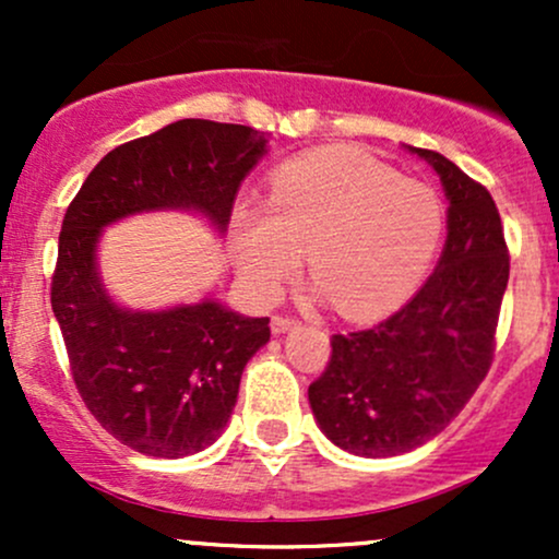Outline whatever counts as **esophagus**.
<instances>
[{
  "mask_svg": "<svg viewBox=\"0 0 559 559\" xmlns=\"http://www.w3.org/2000/svg\"><path fill=\"white\" fill-rule=\"evenodd\" d=\"M297 325H299V320H294V318H284V316H275V318L271 320V329H273V333H286V331L297 329Z\"/></svg>",
  "mask_w": 559,
  "mask_h": 559,
  "instance_id": "esophagus-1",
  "label": "esophagus"
}]
</instances>
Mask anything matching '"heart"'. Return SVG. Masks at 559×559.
<instances>
[{"label":"heart","instance_id":"heart-1","mask_svg":"<svg viewBox=\"0 0 559 559\" xmlns=\"http://www.w3.org/2000/svg\"><path fill=\"white\" fill-rule=\"evenodd\" d=\"M441 228L431 186L355 152L323 150L275 170L267 210L236 215V265L249 292L271 301L307 249L320 297L349 318L376 316L415 286Z\"/></svg>","mask_w":559,"mask_h":559}]
</instances>
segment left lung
<instances>
[{
    "label": "left lung",
    "instance_id": "1",
    "mask_svg": "<svg viewBox=\"0 0 559 559\" xmlns=\"http://www.w3.org/2000/svg\"><path fill=\"white\" fill-rule=\"evenodd\" d=\"M404 150L444 186L441 258L402 310L368 331L336 333L329 368L307 391L320 431L357 457L413 452L457 418L489 373L510 278L489 191L439 152Z\"/></svg>",
    "mask_w": 559,
    "mask_h": 559
}]
</instances>
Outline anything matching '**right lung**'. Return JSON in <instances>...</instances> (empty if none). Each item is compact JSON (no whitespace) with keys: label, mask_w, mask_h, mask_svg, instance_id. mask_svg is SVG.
<instances>
[{"label":"right lung","mask_w":559,"mask_h":559,"mask_svg":"<svg viewBox=\"0 0 559 559\" xmlns=\"http://www.w3.org/2000/svg\"><path fill=\"white\" fill-rule=\"evenodd\" d=\"M265 155L267 136L254 128L178 120L107 152L62 221L52 310L73 381L102 428L146 457H189L226 431L271 320L213 297L163 310L120 305L99 273L102 234L126 217L183 210L223 236L241 181Z\"/></svg>","instance_id":"right-lung-1"}]
</instances>
